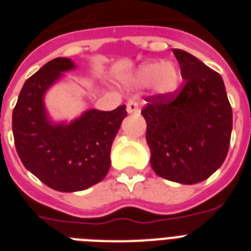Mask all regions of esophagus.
I'll return each instance as SVG.
<instances>
[{
    "mask_svg": "<svg viewBox=\"0 0 251 251\" xmlns=\"http://www.w3.org/2000/svg\"><path fill=\"white\" fill-rule=\"evenodd\" d=\"M126 109H127V113L133 114V113H138L139 112V108H138V102L133 101V100H130L126 104Z\"/></svg>",
    "mask_w": 251,
    "mask_h": 251,
    "instance_id": "1",
    "label": "esophagus"
}]
</instances>
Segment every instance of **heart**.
Returning <instances> with one entry per match:
<instances>
[{
  "label": "heart",
  "instance_id": "b5f03b06",
  "mask_svg": "<svg viewBox=\"0 0 251 251\" xmlns=\"http://www.w3.org/2000/svg\"><path fill=\"white\" fill-rule=\"evenodd\" d=\"M181 82V73L173 62H146L129 78L130 86L137 88L150 87L157 96H171Z\"/></svg>",
  "mask_w": 251,
  "mask_h": 251
}]
</instances>
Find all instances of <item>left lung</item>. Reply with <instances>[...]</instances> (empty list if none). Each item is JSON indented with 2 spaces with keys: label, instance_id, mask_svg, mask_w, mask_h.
<instances>
[{
  "label": "left lung",
  "instance_id": "obj_1",
  "mask_svg": "<svg viewBox=\"0 0 251 251\" xmlns=\"http://www.w3.org/2000/svg\"><path fill=\"white\" fill-rule=\"evenodd\" d=\"M173 54L185 80L182 90L147 98L142 116L155 173L193 185L208 178L226 160L233 116L220 74L182 49H173Z\"/></svg>",
  "mask_w": 251,
  "mask_h": 251
}]
</instances>
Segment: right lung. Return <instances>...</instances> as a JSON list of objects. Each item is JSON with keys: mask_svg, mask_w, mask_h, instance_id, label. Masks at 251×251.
I'll return each mask as SVG.
<instances>
[{"mask_svg": "<svg viewBox=\"0 0 251 251\" xmlns=\"http://www.w3.org/2000/svg\"><path fill=\"white\" fill-rule=\"evenodd\" d=\"M75 69L70 58L49 61L25 80L13 110L15 147L23 165L53 190H86L102 181L110 168V149L126 105L110 112L88 109L70 122H53L45 92Z\"/></svg>", "mask_w": 251, "mask_h": 251, "instance_id": "1", "label": "right lung"}]
</instances>
